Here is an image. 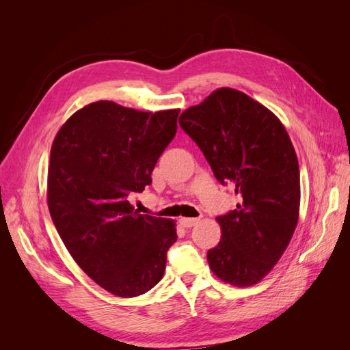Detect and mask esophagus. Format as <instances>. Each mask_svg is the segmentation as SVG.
Here are the masks:
<instances>
[{"label": "esophagus", "instance_id": "obj_1", "mask_svg": "<svg viewBox=\"0 0 350 350\" xmlns=\"http://www.w3.org/2000/svg\"><path fill=\"white\" fill-rule=\"evenodd\" d=\"M198 224V219H194V217H181L179 219V225H181L183 228H193Z\"/></svg>", "mask_w": 350, "mask_h": 350}]
</instances>
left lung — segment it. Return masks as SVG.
Returning <instances> with one entry per match:
<instances>
[{"label": "left lung", "mask_w": 350, "mask_h": 350, "mask_svg": "<svg viewBox=\"0 0 350 350\" xmlns=\"http://www.w3.org/2000/svg\"><path fill=\"white\" fill-rule=\"evenodd\" d=\"M220 184L239 204L217 216L221 239L208 250L216 276L234 286L258 283L279 261L299 216V165L283 124L235 89L215 90L179 116Z\"/></svg>", "instance_id": "1"}]
</instances>
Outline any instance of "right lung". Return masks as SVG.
Returning a JSON list of instances; mask_svg holds the SVG:
<instances>
[{
	"mask_svg": "<svg viewBox=\"0 0 350 350\" xmlns=\"http://www.w3.org/2000/svg\"><path fill=\"white\" fill-rule=\"evenodd\" d=\"M179 109L142 112L93 102L61 126L48 167V207L71 257L105 291L133 298L163 278L174 220L140 215L131 193L152 184Z\"/></svg>",
	"mask_w": 350,
	"mask_h": 350,
	"instance_id": "add662e5",
	"label": "right lung"
}]
</instances>
